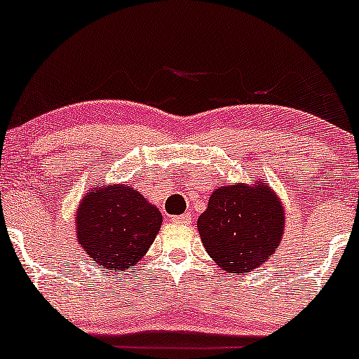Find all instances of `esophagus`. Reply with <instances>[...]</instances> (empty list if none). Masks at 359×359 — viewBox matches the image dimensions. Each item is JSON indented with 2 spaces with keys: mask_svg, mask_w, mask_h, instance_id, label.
Here are the masks:
<instances>
[{
  "mask_svg": "<svg viewBox=\"0 0 359 359\" xmlns=\"http://www.w3.org/2000/svg\"><path fill=\"white\" fill-rule=\"evenodd\" d=\"M172 222H175V224H191V215H189V213H186V215H175V217H172Z\"/></svg>",
  "mask_w": 359,
  "mask_h": 359,
  "instance_id": "esophagus-1",
  "label": "esophagus"
}]
</instances>
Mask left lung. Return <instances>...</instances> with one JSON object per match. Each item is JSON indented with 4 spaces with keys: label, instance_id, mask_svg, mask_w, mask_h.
<instances>
[{
    "label": "left lung",
    "instance_id": "1",
    "mask_svg": "<svg viewBox=\"0 0 359 359\" xmlns=\"http://www.w3.org/2000/svg\"><path fill=\"white\" fill-rule=\"evenodd\" d=\"M285 210L267 184H234L212 193L198 219L206 252L226 273H250L276 252Z\"/></svg>",
    "mask_w": 359,
    "mask_h": 359
}]
</instances>
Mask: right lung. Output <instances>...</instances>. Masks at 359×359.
Segmentation results:
<instances>
[{
    "label": "right lung",
    "mask_w": 359,
    "mask_h": 359,
    "mask_svg": "<svg viewBox=\"0 0 359 359\" xmlns=\"http://www.w3.org/2000/svg\"><path fill=\"white\" fill-rule=\"evenodd\" d=\"M163 217L130 184L95 186L76 212V236L86 255L107 271H128L153 245Z\"/></svg>",
    "instance_id": "obj_1"
}]
</instances>
